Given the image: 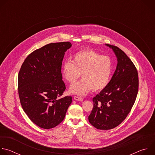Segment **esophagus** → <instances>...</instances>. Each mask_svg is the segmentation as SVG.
Here are the masks:
<instances>
[{
	"label": "esophagus",
	"instance_id": "obj_1",
	"mask_svg": "<svg viewBox=\"0 0 155 155\" xmlns=\"http://www.w3.org/2000/svg\"><path fill=\"white\" fill-rule=\"evenodd\" d=\"M74 99L76 100V101H83V99L80 97H78V96H74Z\"/></svg>",
	"mask_w": 155,
	"mask_h": 155
}]
</instances>
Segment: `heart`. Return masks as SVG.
I'll return each instance as SVG.
<instances>
[{"label":"heart","mask_w":155,"mask_h":155,"mask_svg":"<svg viewBox=\"0 0 155 155\" xmlns=\"http://www.w3.org/2000/svg\"><path fill=\"white\" fill-rule=\"evenodd\" d=\"M113 72V62L107 56L91 49L77 52L72 61H65L62 67L63 78L74 83L81 76L80 81L71 85L69 92L80 96L86 95L91 90L100 91L108 84Z\"/></svg>","instance_id":"heart-1"}]
</instances>
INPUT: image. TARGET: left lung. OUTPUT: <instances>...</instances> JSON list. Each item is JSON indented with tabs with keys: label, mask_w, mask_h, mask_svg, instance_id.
Instances as JSON below:
<instances>
[{
	"label": "left lung",
	"mask_w": 155,
	"mask_h": 155,
	"mask_svg": "<svg viewBox=\"0 0 155 155\" xmlns=\"http://www.w3.org/2000/svg\"><path fill=\"white\" fill-rule=\"evenodd\" d=\"M117 58L116 70L107 86L93 99L90 123L101 130L113 129L126 118L139 90V77L133 62L118 47L105 44Z\"/></svg>",
	"instance_id": "1"
}]
</instances>
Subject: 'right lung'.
Instances as JSON below:
<instances>
[{
	"label": "right lung",
	"instance_id": "add662e5",
	"mask_svg": "<svg viewBox=\"0 0 155 155\" xmlns=\"http://www.w3.org/2000/svg\"><path fill=\"white\" fill-rule=\"evenodd\" d=\"M69 41L51 43L35 50L25 60L18 74L22 108L38 126L51 129L65 118L71 96L60 98L65 90L61 66Z\"/></svg>",
	"mask_w": 155,
	"mask_h": 155
}]
</instances>
